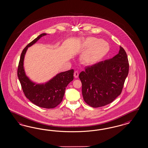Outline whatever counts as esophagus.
<instances>
[{"instance_id": "1", "label": "esophagus", "mask_w": 148, "mask_h": 148, "mask_svg": "<svg viewBox=\"0 0 148 148\" xmlns=\"http://www.w3.org/2000/svg\"><path fill=\"white\" fill-rule=\"evenodd\" d=\"M74 76L75 77V78H77L78 76H79V72L77 71H75L74 73Z\"/></svg>"}]
</instances>
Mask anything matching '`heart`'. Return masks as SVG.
I'll return each instance as SVG.
<instances>
[{
    "mask_svg": "<svg viewBox=\"0 0 148 148\" xmlns=\"http://www.w3.org/2000/svg\"><path fill=\"white\" fill-rule=\"evenodd\" d=\"M84 47L89 48L81 55V59L83 62L88 64L98 62L108 54L110 49L108 42L93 37L86 38Z\"/></svg>",
    "mask_w": 148,
    "mask_h": 148,
    "instance_id": "heart-1",
    "label": "heart"
}]
</instances>
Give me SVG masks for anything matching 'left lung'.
Here are the masks:
<instances>
[{
	"instance_id": "1",
	"label": "left lung",
	"mask_w": 148,
	"mask_h": 148,
	"mask_svg": "<svg viewBox=\"0 0 148 148\" xmlns=\"http://www.w3.org/2000/svg\"><path fill=\"white\" fill-rule=\"evenodd\" d=\"M129 69L127 54L121 47L113 58L86 68L79 76L84 101L92 108L111 103L121 94Z\"/></svg>"
}]
</instances>
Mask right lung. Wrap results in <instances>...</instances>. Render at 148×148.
<instances>
[{
	"mask_svg": "<svg viewBox=\"0 0 148 148\" xmlns=\"http://www.w3.org/2000/svg\"><path fill=\"white\" fill-rule=\"evenodd\" d=\"M46 35L45 33L40 34L23 49L18 64L17 75L24 93L32 103L40 108H53L62 102L66 87L74 79V70L61 72L47 82L37 84L26 75L23 67L27 48Z\"/></svg>",
	"mask_w": 148,
	"mask_h": 148,
	"instance_id": "add662e5",
	"label": "right lung"
}]
</instances>
